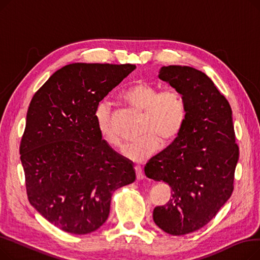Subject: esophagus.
I'll return each mask as SVG.
<instances>
[{"instance_id":"esophagus-1","label":"esophagus","mask_w":260,"mask_h":260,"mask_svg":"<svg viewBox=\"0 0 260 260\" xmlns=\"http://www.w3.org/2000/svg\"><path fill=\"white\" fill-rule=\"evenodd\" d=\"M135 171H136V176H137V179L141 180V179H143V178H144L145 175H144V173L142 172L141 167H139V166H136V167H135Z\"/></svg>"}]
</instances>
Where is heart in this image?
Instances as JSON below:
<instances>
[{"label": "heart", "instance_id": "b5f03b06", "mask_svg": "<svg viewBox=\"0 0 260 260\" xmlns=\"http://www.w3.org/2000/svg\"><path fill=\"white\" fill-rule=\"evenodd\" d=\"M121 99L135 111L143 113L139 131L142 136L123 151V155L133 161L151 158L158 152L160 140L166 145L172 143L184 127L187 109L178 90H160L155 84L137 81L122 91ZM95 121L103 141L111 147L121 148L123 140L114 124L111 105L101 102L97 106Z\"/></svg>", "mask_w": 260, "mask_h": 260}]
</instances>
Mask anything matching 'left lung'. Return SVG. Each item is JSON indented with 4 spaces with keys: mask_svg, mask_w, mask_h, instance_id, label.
<instances>
[{
    "mask_svg": "<svg viewBox=\"0 0 260 260\" xmlns=\"http://www.w3.org/2000/svg\"><path fill=\"white\" fill-rule=\"evenodd\" d=\"M159 78L182 94L187 117L144 173L172 188L168 203L154 209L155 223L171 235H185L208 224L233 193L239 147L230 103L206 74L170 65L161 67Z\"/></svg>",
    "mask_w": 260,
    "mask_h": 260,
    "instance_id": "left-lung-1",
    "label": "left lung"
}]
</instances>
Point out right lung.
I'll return each instance as SVG.
<instances>
[{"instance_id":"obj_1","label":"right lung","mask_w":260,"mask_h":260,"mask_svg":"<svg viewBox=\"0 0 260 260\" xmlns=\"http://www.w3.org/2000/svg\"><path fill=\"white\" fill-rule=\"evenodd\" d=\"M136 68L73 63L32 97L20 144L27 197L53 225L77 235L108 218L115 190L135 181L132 162L101 138L95 109Z\"/></svg>"}]
</instances>
